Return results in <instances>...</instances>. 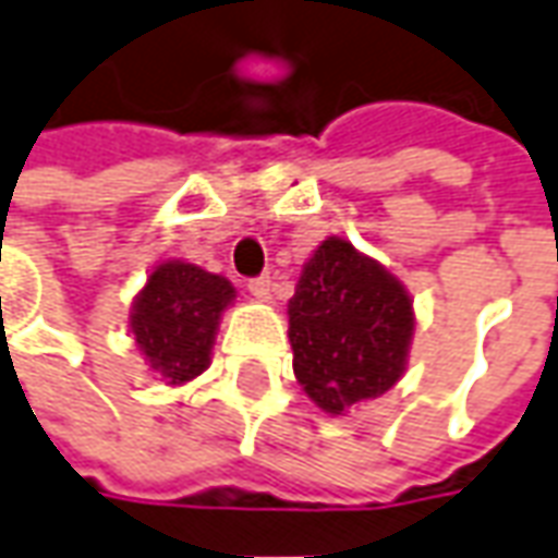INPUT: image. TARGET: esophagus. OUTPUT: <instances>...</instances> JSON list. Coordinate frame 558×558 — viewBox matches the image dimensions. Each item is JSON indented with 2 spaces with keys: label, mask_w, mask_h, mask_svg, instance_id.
Returning <instances> with one entry per match:
<instances>
[{
  "label": "esophagus",
  "mask_w": 558,
  "mask_h": 558,
  "mask_svg": "<svg viewBox=\"0 0 558 558\" xmlns=\"http://www.w3.org/2000/svg\"><path fill=\"white\" fill-rule=\"evenodd\" d=\"M248 291L260 298V301H270V291H272V279L270 276H255V279H248Z\"/></svg>",
  "instance_id": "esophagus-1"
}]
</instances>
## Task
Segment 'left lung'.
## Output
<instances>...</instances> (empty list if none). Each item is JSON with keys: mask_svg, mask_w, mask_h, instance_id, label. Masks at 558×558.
<instances>
[{"mask_svg": "<svg viewBox=\"0 0 558 558\" xmlns=\"http://www.w3.org/2000/svg\"><path fill=\"white\" fill-rule=\"evenodd\" d=\"M413 337V303L376 260L330 236L306 260L288 301L294 376L325 410L389 391L403 374Z\"/></svg>", "mask_w": 558, "mask_h": 558, "instance_id": "left-lung-1", "label": "left lung"}]
</instances>
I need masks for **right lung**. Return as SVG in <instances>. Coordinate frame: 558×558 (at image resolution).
<instances>
[{
	"label": "right lung",
	"mask_w": 558,
	"mask_h": 558,
	"mask_svg": "<svg viewBox=\"0 0 558 558\" xmlns=\"http://www.w3.org/2000/svg\"><path fill=\"white\" fill-rule=\"evenodd\" d=\"M233 298L236 291L225 276L182 260L160 264L148 276V286L133 303L130 328L142 355L169 386L187 383L209 367L215 330Z\"/></svg>",
	"instance_id": "add662e5"
}]
</instances>
